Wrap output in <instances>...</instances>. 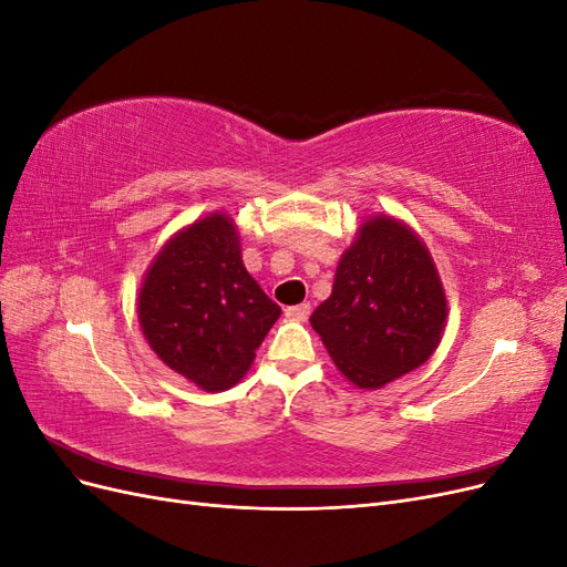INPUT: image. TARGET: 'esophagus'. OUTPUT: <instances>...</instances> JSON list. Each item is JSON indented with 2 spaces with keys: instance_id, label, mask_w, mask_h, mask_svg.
<instances>
[{
  "instance_id": "esophagus-1",
  "label": "esophagus",
  "mask_w": 567,
  "mask_h": 567,
  "mask_svg": "<svg viewBox=\"0 0 567 567\" xmlns=\"http://www.w3.org/2000/svg\"><path fill=\"white\" fill-rule=\"evenodd\" d=\"M312 307L310 302H300V305H293V307H286V317L288 319H296V321H305L307 317H310Z\"/></svg>"
}]
</instances>
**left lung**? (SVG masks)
I'll use <instances>...</instances> for the list:
<instances>
[{"label": "left lung", "instance_id": "obj_1", "mask_svg": "<svg viewBox=\"0 0 567 567\" xmlns=\"http://www.w3.org/2000/svg\"><path fill=\"white\" fill-rule=\"evenodd\" d=\"M447 321V298L431 252L404 221H362L342 252L331 296L310 317L338 371L379 390L427 362Z\"/></svg>", "mask_w": 567, "mask_h": 567}]
</instances>
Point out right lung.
<instances>
[{"label":"right lung","mask_w":567,"mask_h":567,"mask_svg":"<svg viewBox=\"0 0 567 567\" xmlns=\"http://www.w3.org/2000/svg\"><path fill=\"white\" fill-rule=\"evenodd\" d=\"M136 315L169 369L205 392H221L244 379L281 307L244 267L234 219L210 213L156 255Z\"/></svg>","instance_id":"1"}]
</instances>
